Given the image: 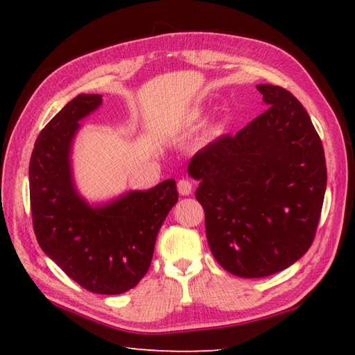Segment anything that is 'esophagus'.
I'll return each mask as SVG.
<instances>
[{"mask_svg": "<svg viewBox=\"0 0 355 355\" xmlns=\"http://www.w3.org/2000/svg\"><path fill=\"white\" fill-rule=\"evenodd\" d=\"M177 187H178V193L180 195H189V193H192V182H191V180H187V178L180 180V182L177 183Z\"/></svg>", "mask_w": 355, "mask_h": 355, "instance_id": "1", "label": "esophagus"}]
</instances>
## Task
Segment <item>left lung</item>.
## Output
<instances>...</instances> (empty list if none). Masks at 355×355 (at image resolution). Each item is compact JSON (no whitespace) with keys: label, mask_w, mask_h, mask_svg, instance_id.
Instances as JSON below:
<instances>
[{"label":"left lung","mask_w":355,"mask_h":355,"mask_svg":"<svg viewBox=\"0 0 355 355\" xmlns=\"http://www.w3.org/2000/svg\"><path fill=\"white\" fill-rule=\"evenodd\" d=\"M267 110L235 135L198 150L187 172L200 186L206 235L218 263L239 277L282 271L308 252L327 189L323 146L285 88L256 85Z\"/></svg>","instance_id":"1"}]
</instances>
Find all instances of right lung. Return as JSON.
Wrapping results in <instances>:
<instances>
[{
    "instance_id": "right-lung-1",
    "label": "right lung",
    "mask_w": 355,
    "mask_h": 355,
    "mask_svg": "<svg viewBox=\"0 0 355 355\" xmlns=\"http://www.w3.org/2000/svg\"><path fill=\"white\" fill-rule=\"evenodd\" d=\"M102 105L79 94L45 125L28 166L33 230L44 253L85 290L120 294L146 275L164 218L178 201L175 180L89 206L73 182L71 146L79 120Z\"/></svg>"
}]
</instances>
